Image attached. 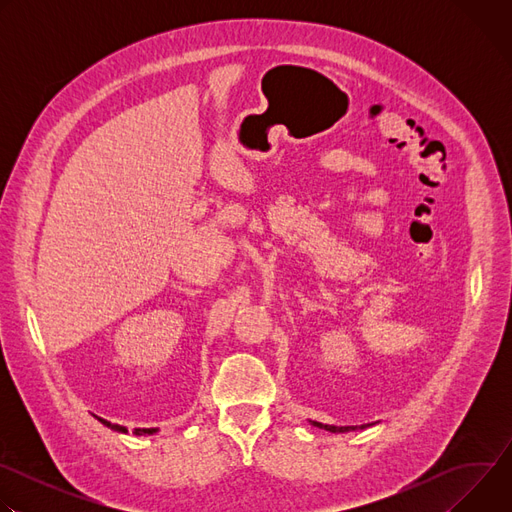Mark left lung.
Instances as JSON below:
<instances>
[{"label":"left lung","mask_w":512,"mask_h":512,"mask_svg":"<svg viewBox=\"0 0 512 512\" xmlns=\"http://www.w3.org/2000/svg\"><path fill=\"white\" fill-rule=\"evenodd\" d=\"M316 427H322V429H326V431H334V433H338V431H350V429H356L354 425H344V427H336V425H324V423H320V421H312ZM360 427H364V425H360Z\"/></svg>","instance_id":"1"}]
</instances>
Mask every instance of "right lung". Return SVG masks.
<instances>
[{
    "instance_id": "obj_1",
    "label": "right lung",
    "mask_w": 512,
    "mask_h": 512,
    "mask_svg": "<svg viewBox=\"0 0 512 512\" xmlns=\"http://www.w3.org/2000/svg\"><path fill=\"white\" fill-rule=\"evenodd\" d=\"M97 419H99V421H101V423H103V425H107V427H111V429H115V431H123V433H125V431H127V429H125V427H123V425H117V423H111V421H107V419H101V417H97ZM154 431H156V429H135V431H133V433H135V435H143V433H148V435H150V433H154Z\"/></svg>"
}]
</instances>
